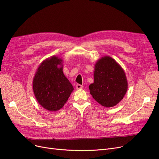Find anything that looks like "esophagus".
<instances>
[{
  "label": "esophagus",
  "mask_w": 159,
  "mask_h": 159,
  "mask_svg": "<svg viewBox=\"0 0 159 159\" xmlns=\"http://www.w3.org/2000/svg\"><path fill=\"white\" fill-rule=\"evenodd\" d=\"M83 88V86L81 85V84H77L76 85V89H82Z\"/></svg>",
  "instance_id": "34e87169"
}]
</instances>
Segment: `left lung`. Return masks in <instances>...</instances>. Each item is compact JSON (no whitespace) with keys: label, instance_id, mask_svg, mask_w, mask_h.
Instances as JSON below:
<instances>
[{"label":"left lung","instance_id":"left-lung-1","mask_svg":"<svg viewBox=\"0 0 159 159\" xmlns=\"http://www.w3.org/2000/svg\"><path fill=\"white\" fill-rule=\"evenodd\" d=\"M93 98L105 107L117 104L126 94L128 82L121 67L110 57H102L95 64L94 82L89 86Z\"/></svg>","mask_w":159,"mask_h":159}]
</instances>
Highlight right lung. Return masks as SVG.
I'll return each mask as SVG.
<instances>
[{
	"mask_svg": "<svg viewBox=\"0 0 159 159\" xmlns=\"http://www.w3.org/2000/svg\"><path fill=\"white\" fill-rule=\"evenodd\" d=\"M62 60L57 57L48 58L42 63L33 79V92L39 103L46 110H60L73 90L70 81L64 76Z\"/></svg>",
	"mask_w": 159,
	"mask_h": 159,
	"instance_id": "1",
	"label": "right lung"
}]
</instances>
